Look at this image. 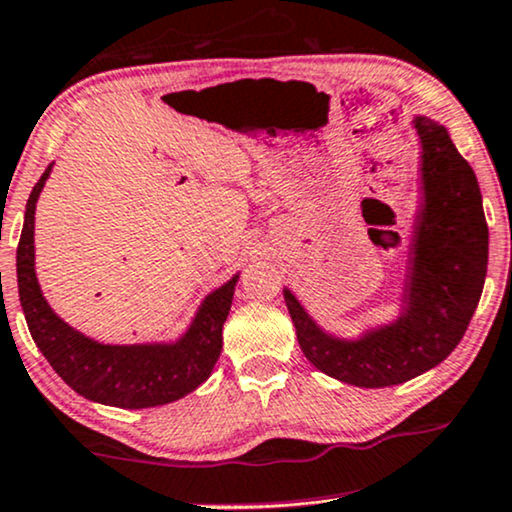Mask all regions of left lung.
<instances>
[{
  "instance_id": "8db88e82",
  "label": "left lung",
  "mask_w": 512,
  "mask_h": 512,
  "mask_svg": "<svg viewBox=\"0 0 512 512\" xmlns=\"http://www.w3.org/2000/svg\"><path fill=\"white\" fill-rule=\"evenodd\" d=\"M420 191L401 312L392 323L345 340L326 333L283 288L297 342L309 364L340 383L390 387L430 371L468 331L487 278L489 229L468 160L439 122L416 115Z\"/></svg>"
}]
</instances>
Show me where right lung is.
Here are the masks:
<instances>
[{
	"label": "right lung",
	"instance_id": "add662e5",
	"mask_svg": "<svg viewBox=\"0 0 512 512\" xmlns=\"http://www.w3.org/2000/svg\"><path fill=\"white\" fill-rule=\"evenodd\" d=\"M51 165L25 205L21 243L16 250L18 297L32 340L51 368L84 399L118 409H151L186 397L210 378L217 364L238 274L205 297L189 331L179 340L103 345L87 338L49 307L35 274V208Z\"/></svg>",
	"mask_w": 512,
	"mask_h": 512
}]
</instances>
